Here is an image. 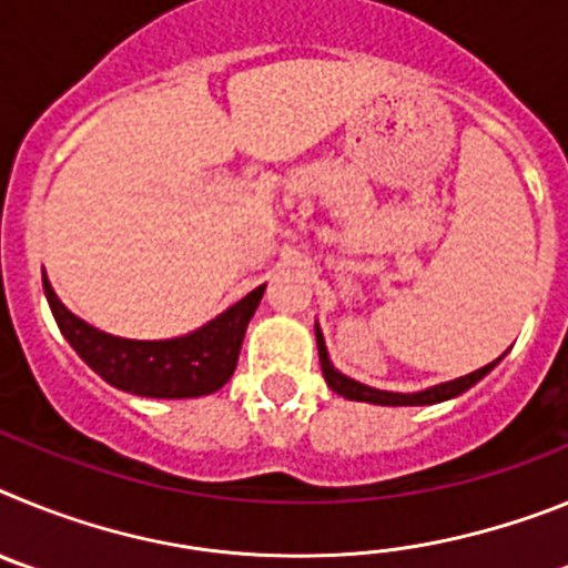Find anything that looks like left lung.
<instances>
[{"instance_id": "left-lung-1", "label": "left lung", "mask_w": 568, "mask_h": 568, "mask_svg": "<svg viewBox=\"0 0 568 568\" xmlns=\"http://www.w3.org/2000/svg\"><path fill=\"white\" fill-rule=\"evenodd\" d=\"M315 341H318L321 373H324V381L329 384V389L344 395L346 400H361V404H375V406H429V404H440V400L458 398V395H464L469 386H475L480 378H486V375L495 369V364H500V358H504V355H500L498 361L480 366V369L464 375V378L426 386V389H420V393H389V389H375V386H366L361 384V381L346 378L344 373H338V369L333 366V361H329L327 344H324V333H321L318 324H315Z\"/></svg>"}]
</instances>
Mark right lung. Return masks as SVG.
Returning <instances> with one entry per match:
<instances>
[{
  "label": "right lung",
  "mask_w": 568,
  "mask_h": 568,
  "mask_svg": "<svg viewBox=\"0 0 568 568\" xmlns=\"http://www.w3.org/2000/svg\"><path fill=\"white\" fill-rule=\"evenodd\" d=\"M42 284L50 313L79 358L110 386L142 398H202L222 389L233 378L241 341L267 287H255L193 333L179 338L135 341L97 329L64 307L50 287L48 275H42Z\"/></svg>",
  "instance_id": "add662e5"
}]
</instances>
